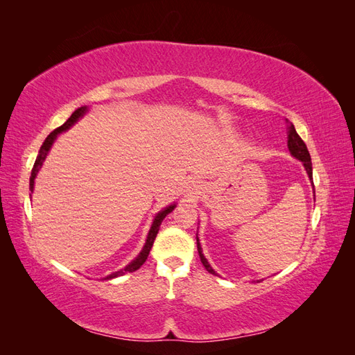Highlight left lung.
<instances>
[{
    "label": "left lung",
    "instance_id": "obj_1",
    "mask_svg": "<svg viewBox=\"0 0 355 355\" xmlns=\"http://www.w3.org/2000/svg\"><path fill=\"white\" fill-rule=\"evenodd\" d=\"M287 146H288L290 154H292L295 158L302 161L304 167H305L306 173H308V178H309L311 180H313V164H311V155H309V153H308V148H306L305 142H304L302 139H300V136L296 133L295 125H293L292 123H288V127H287ZM197 249H198L200 259H201L204 268H206V270H207L210 274L218 275L216 272H214L213 268L210 266V263L207 262L206 257H204L202 249H201L200 241H198V237H197Z\"/></svg>",
    "mask_w": 355,
    "mask_h": 355
}]
</instances>
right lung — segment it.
Returning <instances> with one entry per match:
<instances>
[{"mask_svg":"<svg viewBox=\"0 0 355 355\" xmlns=\"http://www.w3.org/2000/svg\"><path fill=\"white\" fill-rule=\"evenodd\" d=\"M85 112H87V106H81V108L75 110V111L72 112V115L68 118V120H67L65 123H63L60 127H58L56 130H53V132L46 137L44 144H42L41 148H40V153H38V157H37V159H35V164H34V167H32V171H31V179H29V189H31V192L34 191V184H35V178H37L38 170L41 168L42 163H44V159H46V157H47V154H49V151H50V148H51L53 142L56 141L58 135L62 133V132L68 130V128H69L71 125H73L75 123H77ZM175 207H176V204H170L168 207L163 209L159 213L155 214L154 222H153V225H151V230H149V232H148L146 243H145V245H144L142 252L139 253V256L136 257V259L132 261L130 263H128V265L124 268V270L110 274L108 277H105V280H111V278H115V277H118V275H124L125 272H133V271L139 270V268H141V266L145 263V261L148 259L149 252H151V247H153V244H154V240H155L157 234H158L161 222H163V219L167 216V214H168L170 211H173Z\"/></svg>","mask_w":355,"mask_h":355,"instance_id":"right-lung-1","label":"right lung"}]
</instances>
